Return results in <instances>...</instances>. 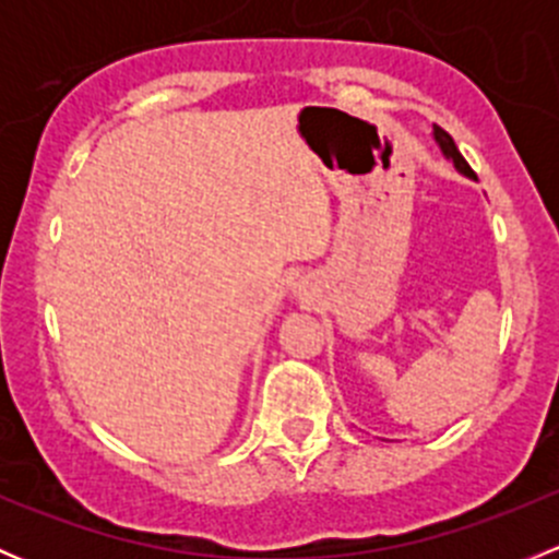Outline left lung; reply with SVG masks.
<instances>
[{
    "instance_id": "8db88e82",
    "label": "left lung",
    "mask_w": 559,
    "mask_h": 559,
    "mask_svg": "<svg viewBox=\"0 0 559 559\" xmlns=\"http://www.w3.org/2000/svg\"><path fill=\"white\" fill-rule=\"evenodd\" d=\"M436 143L441 145L443 156H447V159H452V162H454V167H456V170H460L462 175H467V178H476V173L471 170V165H467V162H465V156L460 154V148H456V145H454V140H452V134H449L447 129L436 127Z\"/></svg>"
}]
</instances>
